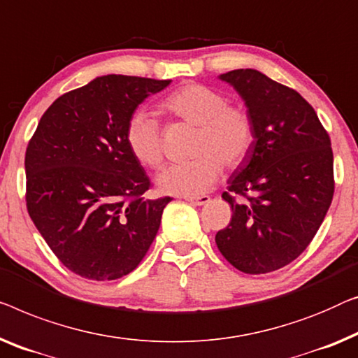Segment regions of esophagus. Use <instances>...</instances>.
<instances>
[{
	"label": "esophagus",
	"instance_id": "obj_1",
	"mask_svg": "<svg viewBox=\"0 0 358 358\" xmlns=\"http://www.w3.org/2000/svg\"><path fill=\"white\" fill-rule=\"evenodd\" d=\"M189 201V203H192V205H206L210 201V196L208 195H200V196H187V199H185Z\"/></svg>",
	"mask_w": 358,
	"mask_h": 358
}]
</instances>
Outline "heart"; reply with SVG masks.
I'll list each match as a JSON object with an SVG mask.
<instances>
[{"instance_id":"b5f03b06","label":"heart","mask_w":358,"mask_h":358,"mask_svg":"<svg viewBox=\"0 0 358 358\" xmlns=\"http://www.w3.org/2000/svg\"><path fill=\"white\" fill-rule=\"evenodd\" d=\"M168 110L182 121L196 126L192 142L194 159L173 164L158 176L163 192L176 195H200L220 178L222 164L239 168L255 141V126L245 108L229 105L226 96L211 87L187 84L166 98ZM126 143L143 166L162 168L164 141L159 121L153 113L138 110L126 126Z\"/></svg>"}]
</instances>
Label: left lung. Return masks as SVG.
<instances>
[{"mask_svg": "<svg viewBox=\"0 0 358 358\" xmlns=\"http://www.w3.org/2000/svg\"><path fill=\"white\" fill-rule=\"evenodd\" d=\"M220 79L245 101L255 141L222 192L232 217L215 241L239 271L271 273L308 247L328 213L333 148L312 105L294 89L255 69L229 71Z\"/></svg>", "mask_w": 358, "mask_h": 358, "instance_id": "left-lung-1", "label": "left lung"}]
</instances>
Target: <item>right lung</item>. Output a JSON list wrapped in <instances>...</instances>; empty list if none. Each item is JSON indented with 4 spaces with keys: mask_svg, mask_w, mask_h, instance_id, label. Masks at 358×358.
<instances>
[{
    "mask_svg": "<svg viewBox=\"0 0 358 358\" xmlns=\"http://www.w3.org/2000/svg\"><path fill=\"white\" fill-rule=\"evenodd\" d=\"M171 80L103 76L53 101L25 150V201L63 265L93 281L126 276L147 255L171 196L150 200L126 143L127 121Z\"/></svg>",
    "mask_w": 358,
    "mask_h": 358,
    "instance_id": "obj_1",
    "label": "right lung"
}]
</instances>
